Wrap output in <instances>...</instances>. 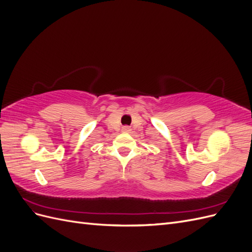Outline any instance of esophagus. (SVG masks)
<instances>
[{
    "mask_svg": "<svg viewBox=\"0 0 252 252\" xmlns=\"http://www.w3.org/2000/svg\"><path fill=\"white\" fill-rule=\"evenodd\" d=\"M122 130H123L124 132H129V131H130V127H128V126H124L123 128H122Z\"/></svg>",
    "mask_w": 252,
    "mask_h": 252,
    "instance_id": "esophagus-1",
    "label": "esophagus"
}]
</instances>
